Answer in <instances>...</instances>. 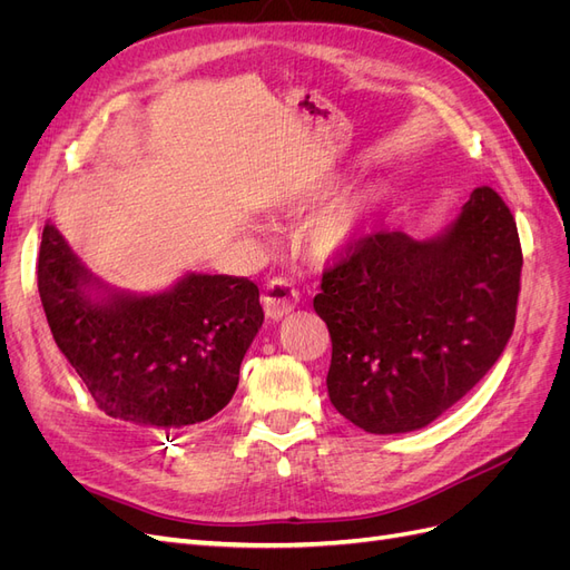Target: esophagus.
Listing matches in <instances>:
<instances>
[{
    "label": "esophagus",
    "mask_w": 570,
    "mask_h": 570,
    "mask_svg": "<svg viewBox=\"0 0 570 570\" xmlns=\"http://www.w3.org/2000/svg\"><path fill=\"white\" fill-rule=\"evenodd\" d=\"M297 302H299V292L283 278L271 281L266 285L264 297H262L264 312L271 321H281V318L289 316L297 308Z\"/></svg>",
    "instance_id": "esophagus-1"
}]
</instances>
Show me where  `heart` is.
Masks as SVG:
<instances>
[{
    "mask_svg": "<svg viewBox=\"0 0 570 570\" xmlns=\"http://www.w3.org/2000/svg\"><path fill=\"white\" fill-rule=\"evenodd\" d=\"M308 202H312L308 197L289 199L285 202V206L289 212H299ZM377 204H381V197L371 187L352 189L347 195H340L337 199L323 206L314 220L308 223V247H312L318 258L347 256L368 235Z\"/></svg>",
    "mask_w": 570,
    "mask_h": 570,
    "instance_id": "b5f03b06",
    "label": "heart"
}]
</instances>
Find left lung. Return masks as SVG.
Returning <instances> with one entry per match:
<instances>
[{"label":"left lung","mask_w":570,"mask_h":570,"mask_svg":"<svg viewBox=\"0 0 570 570\" xmlns=\"http://www.w3.org/2000/svg\"><path fill=\"white\" fill-rule=\"evenodd\" d=\"M521 266L515 220L492 187L473 189L433 237L366 235L314 297L333 340V406L373 435L433 423L502 356Z\"/></svg>","instance_id":"1"}]
</instances>
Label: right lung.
Segmentation results:
<instances>
[{"instance_id": "add662e5", "label": "right lung", "mask_w": 570, "mask_h": 570, "mask_svg": "<svg viewBox=\"0 0 570 570\" xmlns=\"http://www.w3.org/2000/svg\"><path fill=\"white\" fill-rule=\"evenodd\" d=\"M38 289L57 347L97 406L166 433L209 421L233 400L264 323L258 287L247 278L185 273L154 295L111 287L49 220Z\"/></svg>"}]
</instances>
